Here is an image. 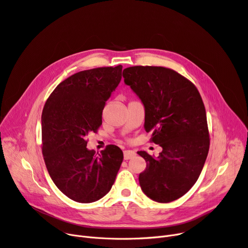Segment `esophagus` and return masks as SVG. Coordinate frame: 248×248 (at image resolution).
I'll use <instances>...</instances> for the list:
<instances>
[{"label": "esophagus", "mask_w": 248, "mask_h": 248, "mask_svg": "<svg viewBox=\"0 0 248 248\" xmlns=\"http://www.w3.org/2000/svg\"><path fill=\"white\" fill-rule=\"evenodd\" d=\"M136 154L133 151H124V160H130Z\"/></svg>", "instance_id": "obj_1"}]
</instances>
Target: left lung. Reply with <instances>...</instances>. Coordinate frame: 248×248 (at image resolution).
<instances>
[{"label":"left lung","instance_id":"obj_1","mask_svg":"<svg viewBox=\"0 0 248 248\" xmlns=\"http://www.w3.org/2000/svg\"><path fill=\"white\" fill-rule=\"evenodd\" d=\"M123 77L144 106L145 131L163 148L156 157L137 152L146 162L138 178L141 189L157 202L176 201L195 184L209 154L202 98L191 81L169 68L128 67Z\"/></svg>","mask_w":248,"mask_h":248}]
</instances>
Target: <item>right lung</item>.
Segmentation results:
<instances>
[{
    "instance_id": "add662e5",
    "label": "right lung",
    "mask_w": 248,
    "mask_h": 248,
    "mask_svg": "<svg viewBox=\"0 0 248 248\" xmlns=\"http://www.w3.org/2000/svg\"><path fill=\"white\" fill-rule=\"evenodd\" d=\"M122 78V66L77 72L48 96L42 115L43 155L56 186L81 203L101 200L115 182L123 162L117 145L95 155L87 150V135L102 125L106 102Z\"/></svg>"
}]
</instances>
